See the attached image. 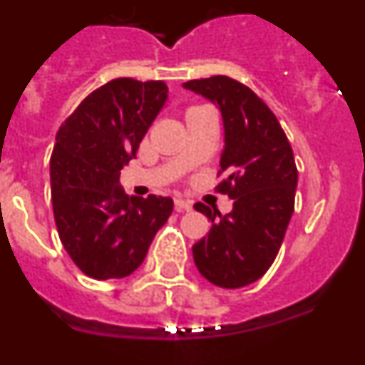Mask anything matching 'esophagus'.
<instances>
[{
  "mask_svg": "<svg viewBox=\"0 0 365 365\" xmlns=\"http://www.w3.org/2000/svg\"><path fill=\"white\" fill-rule=\"evenodd\" d=\"M175 210L177 212H190V210H192V202L186 201V199L177 197L175 199Z\"/></svg>",
  "mask_w": 365,
  "mask_h": 365,
  "instance_id": "esophagus-1",
  "label": "esophagus"
}]
</instances>
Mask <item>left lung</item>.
<instances>
[{"mask_svg":"<svg viewBox=\"0 0 365 365\" xmlns=\"http://www.w3.org/2000/svg\"><path fill=\"white\" fill-rule=\"evenodd\" d=\"M182 87L221 111L225 146L219 164L228 177L217 190L234 199L227 215L195 205L212 227L192 247L193 261L210 283L240 289L257 282L278 256L294 212V155L274 113L237 80L212 76Z\"/></svg>","mask_w":365,"mask_h":365,"instance_id":"8db88e82","label":"left lung"}]
</instances>
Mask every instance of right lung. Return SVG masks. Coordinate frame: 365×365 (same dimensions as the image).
<instances>
[{
	"label": "right lung",
	"mask_w": 365,
	"mask_h": 365,
	"mask_svg": "<svg viewBox=\"0 0 365 365\" xmlns=\"http://www.w3.org/2000/svg\"><path fill=\"white\" fill-rule=\"evenodd\" d=\"M168 100L164 82L117 78L62 124L51 157V197L63 248L86 276L125 278L140 267L172 197H128L120 170Z\"/></svg>",
	"instance_id": "1"
}]
</instances>
